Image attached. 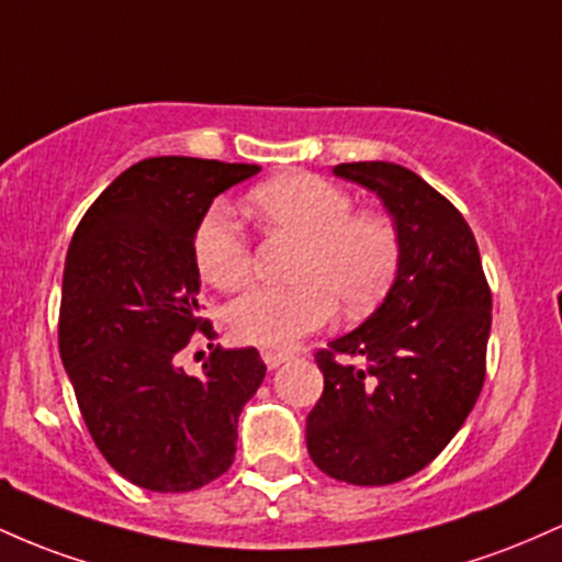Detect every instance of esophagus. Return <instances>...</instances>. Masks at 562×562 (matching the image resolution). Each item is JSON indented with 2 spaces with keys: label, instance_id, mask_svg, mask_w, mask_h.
<instances>
[{
  "label": "esophagus",
  "instance_id": "obj_1",
  "mask_svg": "<svg viewBox=\"0 0 562 562\" xmlns=\"http://www.w3.org/2000/svg\"><path fill=\"white\" fill-rule=\"evenodd\" d=\"M289 352H281V350H262V361L268 369H276V366H281L283 361H289Z\"/></svg>",
  "mask_w": 562,
  "mask_h": 562
}]
</instances>
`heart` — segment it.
I'll use <instances>...</instances> for the list:
<instances>
[{
  "mask_svg": "<svg viewBox=\"0 0 562 562\" xmlns=\"http://www.w3.org/2000/svg\"><path fill=\"white\" fill-rule=\"evenodd\" d=\"M251 206L276 236L302 244L292 289H249L228 307L238 339L270 350L294 348L337 313H369L390 292L401 270L403 241L384 212H352V196L313 172H286L249 193ZM201 279L233 292L247 286L255 255L223 206H212L193 233Z\"/></svg>",
  "mask_w": 562,
  "mask_h": 562,
  "instance_id": "heart-1",
  "label": "heart"
}]
</instances>
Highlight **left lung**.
<instances>
[{
  "mask_svg": "<svg viewBox=\"0 0 562 562\" xmlns=\"http://www.w3.org/2000/svg\"><path fill=\"white\" fill-rule=\"evenodd\" d=\"M401 231L387 297L358 329L315 352L324 393L307 414L315 468L352 485L398 483L449 446L485 380L491 289L468 220L412 169L337 164Z\"/></svg>",
  "mask_w": 562,
  "mask_h": 562,
  "instance_id": "left-lung-1",
  "label": "left lung"
}]
</instances>
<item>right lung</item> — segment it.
I'll list each match as a JSON object with an SVG mask.
<instances>
[{
  "label": "right lung",
  "instance_id": "1",
  "mask_svg": "<svg viewBox=\"0 0 562 562\" xmlns=\"http://www.w3.org/2000/svg\"><path fill=\"white\" fill-rule=\"evenodd\" d=\"M257 172V164L191 156L137 161L92 201L68 247L63 366L98 451L140 488L182 494L223 475L238 414L265 380L255 348L217 345L204 376L175 361L196 331L217 337L199 318V220Z\"/></svg>",
  "mask_w": 562,
  "mask_h": 562
}]
</instances>
